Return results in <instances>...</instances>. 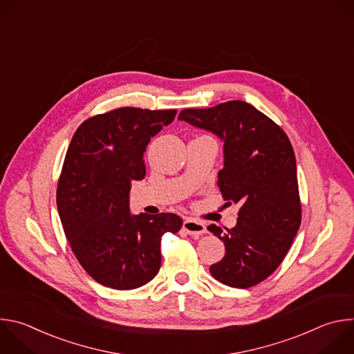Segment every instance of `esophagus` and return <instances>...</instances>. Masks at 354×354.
<instances>
[{
  "label": "esophagus",
  "instance_id": "esophagus-1",
  "mask_svg": "<svg viewBox=\"0 0 354 354\" xmlns=\"http://www.w3.org/2000/svg\"><path fill=\"white\" fill-rule=\"evenodd\" d=\"M183 230L189 234V235H193V236H198V235H203L207 230H206V225L201 223V221H197V220H193V218H186L183 221Z\"/></svg>",
  "mask_w": 354,
  "mask_h": 354
}]
</instances>
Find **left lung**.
<instances>
[{"instance_id": "1", "label": "left lung", "mask_w": 354, "mask_h": 354, "mask_svg": "<svg viewBox=\"0 0 354 354\" xmlns=\"http://www.w3.org/2000/svg\"><path fill=\"white\" fill-rule=\"evenodd\" d=\"M178 119L223 141L218 187L230 205L241 206L234 228L207 227L225 245L224 258L210 273L230 287L255 286L283 262L301 224L291 142L273 120L243 100L185 109Z\"/></svg>"}]
</instances>
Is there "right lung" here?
Masks as SVG:
<instances>
[{
    "label": "right lung",
    "instance_id": "add662e5",
    "mask_svg": "<svg viewBox=\"0 0 354 354\" xmlns=\"http://www.w3.org/2000/svg\"><path fill=\"white\" fill-rule=\"evenodd\" d=\"M176 111L120 108L85 120L68 145L57 210L74 255L97 283L133 290L161 268V238L178 232L172 213L131 214V180L145 176L144 153Z\"/></svg>",
    "mask_w": 354,
    "mask_h": 354
}]
</instances>
